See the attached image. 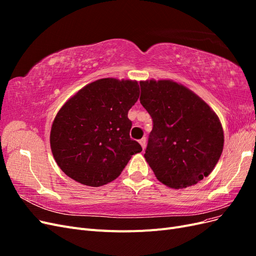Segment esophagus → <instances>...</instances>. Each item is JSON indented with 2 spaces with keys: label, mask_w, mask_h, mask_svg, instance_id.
I'll list each match as a JSON object with an SVG mask.
<instances>
[{
  "label": "esophagus",
  "mask_w": 256,
  "mask_h": 256,
  "mask_svg": "<svg viewBox=\"0 0 256 256\" xmlns=\"http://www.w3.org/2000/svg\"><path fill=\"white\" fill-rule=\"evenodd\" d=\"M138 143L141 144V146H142V148L143 150H145V146H146V138H142L140 141H138Z\"/></svg>",
  "instance_id": "1"
}]
</instances>
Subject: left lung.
<instances>
[{
	"mask_svg": "<svg viewBox=\"0 0 256 256\" xmlns=\"http://www.w3.org/2000/svg\"><path fill=\"white\" fill-rule=\"evenodd\" d=\"M140 102L152 118L144 157L157 180L182 189L212 172L223 150L220 120L203 99L171 80L140 82Z\"/></svg>",
	"mask_w": 256,
	"mask_h": 256,
	"instance_id": "obj_1",
	"label": "left lung"
}]
</instances>
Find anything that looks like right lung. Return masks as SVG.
<instances>
[{
	"instance_id": "right-lung-1",
	"label": "right lung",
	"mask_w": 256,
	"mask_h": 256,
	"mask_svg": "<svg viewBox=\"0 0 256 256\" xmlns=\"http://www.w3.org/2000/svg\"><path fill=\"white\" fill-rule=\"evenodd\" d=\"M138 96V81L104 78L69 98L50 132L51 150L62 171L90 187L116 180L132 154L142 152L129 136L128 111Z\"/></svg>"
}]
</instances>
